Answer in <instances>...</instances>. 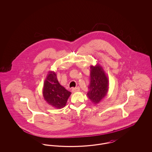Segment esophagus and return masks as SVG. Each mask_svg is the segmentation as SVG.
<instances>
[{
    "label": "esophagus",
    "instance_id": "1",
    "mask_svg": "<svg viewBox=\"0 0 152 152\" xmlns=\"http://www.w3.org/2000/svg\"><path fill=\"white\" fill-rule=\"evenodd\" d=\"M80 88L79 87H76V88H72V92H73V93H75V92H79L80 91Z\"/></svg>",
    "mask_w": 152,
    "mask_h": 152
}]
</instances>
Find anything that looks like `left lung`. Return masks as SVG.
Segmentation results:
<instances>
[{"label": "left lung", "instance_id": "8db88e82", "mask_svg": "<svg viewBox=\"0 0 152 152\" xmlns=\"http://www.w3.org/2000/svg\"><path fill=\"white\" fill-rule=\"evenodd\" d=\"M90 83L87 93L88 98L94 104H97L107 95L109 80L102 66L98 63L90 66Z\"/></svg>", "mask_w": 152, "mask_h": 152}]
</instances>
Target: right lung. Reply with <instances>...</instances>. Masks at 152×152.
I'll return each instance as SVG.
<instances>
[{
  "label": "right lung",
  "mask_w": 152,
  "mask_h": 152,
  "mask_svg": "<svg viewBox=\"0 0 152 152\" xmlns=\"http://www.w3.org/2000/svg\"><path fill=\"white\" fill-rule=\"evenodd\" d=\"M71 94V92L59 84L55 72L50 71L43 88V96L46 102L54 108H63Z\"/></svg>",
  "instance_id": "obj_1"
}]
</instances>
